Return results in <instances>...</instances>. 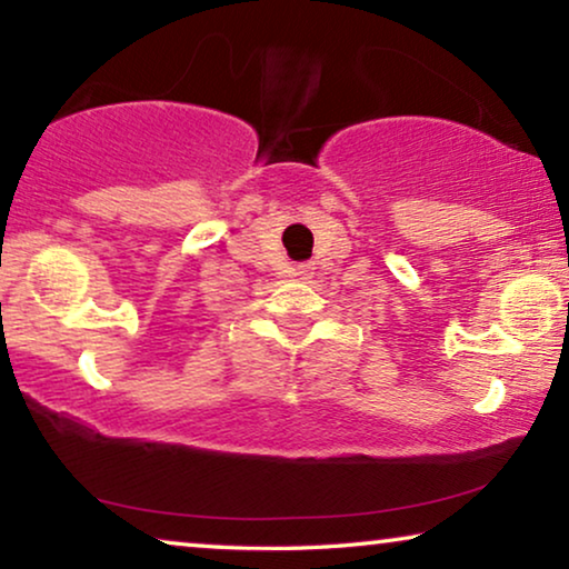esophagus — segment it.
Instances as JSON below:
<instances>
[{"label": "esophagus", "mask_w": 569, "mask_h": 569, "mask_svg": "<svg viewBox=\"0 0 569 569\" xmlns=\"http://www.w3.org/2000/svg\"><path fill=\"white\" fill-rule=\"evenodd\" d=\"M296 276H299L301 281H309V278L315 276V266H311V262H301V266H296Z\"/></svg>", "instance_id": "34e87169"}]
</instances>
